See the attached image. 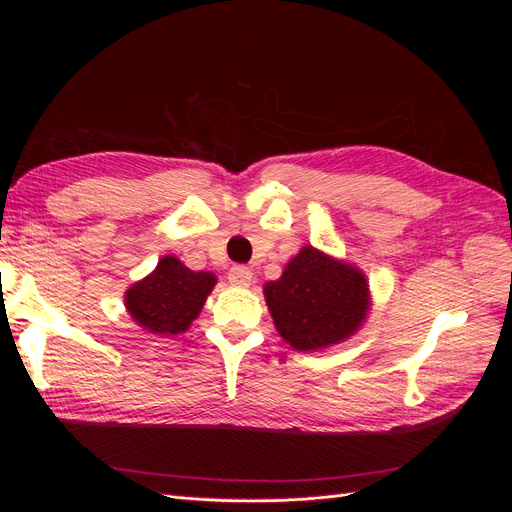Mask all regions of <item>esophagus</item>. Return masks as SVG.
Here are the masks:
<instances>
[{
  "mask_svg": "<svg viewBox=\"0 0 512 512\" xmlns=\"http://www.w3.org/2000/svg\"><path fill=\"white\" fill-rule=\"evenodd\" d=\"M228 280H230V284H235V286H250L252 280H254V273H252L250 267L237 265V267H232L228 271Z\"/></svg>",
  "mask_w": 512,
  "mask_h": 512,
  "instance_id": "esophagus-1",
  "label": "esophagus"
}]
</instances>
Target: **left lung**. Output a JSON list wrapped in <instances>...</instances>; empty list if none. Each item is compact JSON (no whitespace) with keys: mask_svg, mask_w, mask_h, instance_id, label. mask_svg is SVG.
<instances>
[{"mask_svg":"<svg viewBox=\"0 0 512 512\" xmlns=\"http://www.w3.org/2000/svg\"><path fill=\"white\" fill-rule=\"evenodd\" d=\"M277 333L299 352L342 344L369 312V284L361 269L305 245L280 280L265 284Z\"/></svg>","mask_w":512,"mask_h":512,"instance_id":"8db88e82","label":"left lung"}]
</instances>
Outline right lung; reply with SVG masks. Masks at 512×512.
Instances as JSON below:
<instances>
[{
	"label": "right lung",
	"mask_w": 512,
	"mask_h": 512,
	"mask_svg": "<svg viewBox=\"0 0 512 512\" xmlns=\"http://www.w3.org/2000/svg\"><path fill=\"white\" fill-rule=\"evenodd\" d=\"M209 271H190L175 256H164L145 280L126 292L132 320L153 335H179L198 318L215 286Z\"/></svg>",
	"instance_id": "right-lung-1"
}]
</instances>
